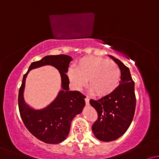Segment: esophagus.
Returning a JSON list of instances; mask_svg holds the SVG:
<instances>
[{"label":"esophagus","instance_id":"obj_1","mask_svg":"<svg viewBox=\"0 0 159 159\" xmlns=\"http://www.w3.org/2000/svg\"><path fill=\"white\" fill-rule=\"evenodd\" d=\"M84 100H85L86 105H89V103H90V98H89L88 96H86Z\"/></svg>","mask_w":159,"mask_h":159}]
</instances>
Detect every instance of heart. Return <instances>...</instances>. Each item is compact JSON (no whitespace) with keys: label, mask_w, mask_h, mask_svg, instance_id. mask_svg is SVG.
Instances as JSON below:
<instances>
[{"label":"heart","mask_w":159,"mask_h":159,"mask_svg":"<svg viewBox=\"0 0 159 159\" xmlns=\"http://www.w3.org/2000/svg\"><path fill=\"white\" fill-rule=\"evenodd\" d=\"M68 76L75 87L81 88L87 81L90 92L102 97L117 88L121 72L119 66L113 61L90 56L80 59L75 69H69Z\"/></svg>","instance_id":"b5f03b06"}]
</instances>
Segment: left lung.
<instances>
[{"instance_id": "left-lung-1", "label": "left lung", "mask_w": 159, "mask_h": 159, "mask_svg": "<svg viewBox=\"0 0 159 159\" xmlns=\"http://www.w3.org/2000/svg\"><path fill=\"white\" fill-rule=\"evenodd\" d=\"M110 57L120 69V85L108 96L90 100L98 113L92 131L97 139L105 142L117 139L126 132L132 122L136 106L134 82L129 69L120 60Z\"/></svg>"}]
</instances>
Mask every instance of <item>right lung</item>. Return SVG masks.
<instances>
[{"label":"right lung","instance_id":"obj_1","mask_svg":"<svg viewBox=\"0 0 159 159\" xmlns=\"http://www.w3.org/2000/svg\"><path fill=\"white\" fill-rule=\"evenodd\" d=\"M72 60L71 57L65 54L45 56L39 61L33 62L23 76L18 97L20 116L27 130L45 143L54 144L63 141L69 134L72 120L85 105V96L79 91L69 90V80L66 72H68ZM44 65H52L59 70L63 90L51 105L43 110L36 111L24 103L23 91L29 71Z\"/></svg>","mask_w":159,"mask_h":159}]
</instances>
